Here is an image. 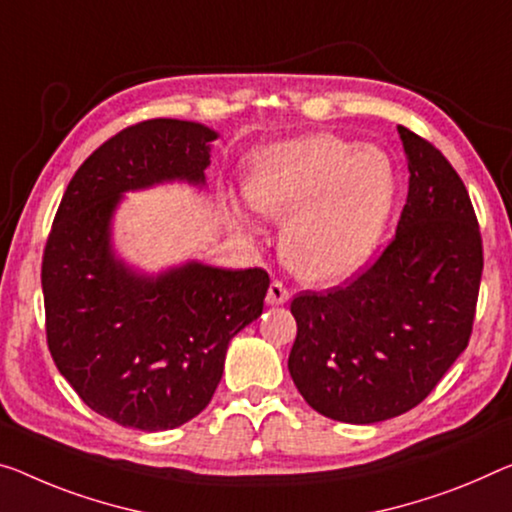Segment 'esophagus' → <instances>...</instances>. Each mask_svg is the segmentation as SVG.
<instances>
[{
  "mask_svg": "<svg viewBox=\"0 0 512 512\" xmlns=\"http://www.w3.org/2000/svg\"><path fill=\"white\" fill-rule=\"evenodd\" d=\"M288 297H290L288 288L283 286L281 281H272L270 288H267L265 300H267V304H270V306H281V304L288 302Z\"/></svg>",
  "mask_w": 512,
  "mask_h": 512,
  "instance_id": "1",
  "label": "esophagus"
}]
</instances>
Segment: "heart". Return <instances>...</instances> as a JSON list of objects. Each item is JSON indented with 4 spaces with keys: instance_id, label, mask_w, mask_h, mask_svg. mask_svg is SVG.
Returning <instances> with one entry per match:
<instances>
[{
    "instance_id": "obj_1",
    "label": "heart",
    "mask_w": 512,
    "mask_h": 512,
    "mask_svg": "<svg viewBox=\"0 0 512 512\" xmlns=\"http://www.w3.org/2000/svg\"><path fill=\"white\" fill-rule=\"evenodd\" d=\"M398 194V171L387 151L357 146L332 132L279 141L247 162V203L286 222L283 261L297 277L329 286L371 261L387 231ZM235 226L247 222L229 210Z\"/></svg>"
}]
</instances>
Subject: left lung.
<instances>
[{"instance_id": "left-lung-1", "label": "left lung", "mask_w": 512, "mask_h": 512, "mask_svg": "<svg viewBox=\"0 0 512 512\" xmlns=\"http://www.w3.org/2000/svg\"><path fill=\"white\" fill-rule=\"evenodd\" d=\"M410 190L396 238L368 270L290 304L288 371L313 410L343 423L410 412L467 348L483 274L481 231L446 157L398 125Z\"/></svg>"}]
</instances>
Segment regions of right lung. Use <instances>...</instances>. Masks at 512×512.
<instances>
[{"label": "right lung", "mask_w": 512, "mask_h": 512, "mask_svg": "<svg viewBox=\"0 0 512 512\" xmlns=\"http://www.w3.org/2000/svg\"><path fill=\"white\" fill-rule=\"evenodd\" d=\"M208 125L153 119L119 132L68 183L43 256L47 345L86 405L125 428L171 430L206 410L231 338L263 313L261 267L187 261L144 272L114 247L128 192L206 187Z\"/></svg>", "instance_id": "1"}]
</instances>
